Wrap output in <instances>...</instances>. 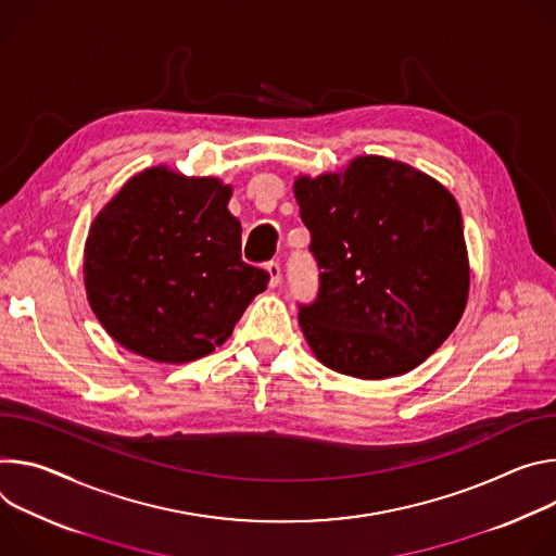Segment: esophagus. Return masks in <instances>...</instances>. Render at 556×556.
Masks as SVG:
<instances>
[{"label": "esophagus", "instance_id": "1", "mask_svg": "<svg viewBox=\"0 0 556 556\" xmlns=\"http://www.w3.org/2000/svg\"><path fill=\"white\" fill-rule=\"evenodd\" d=\"M265 269H267V274H269V287H276V285L280 282V276H282L280 265H278L276 261H271V263L265 265Z\"/></svg>", "mask_w": 556, "mask_h": 556}]
</instances>
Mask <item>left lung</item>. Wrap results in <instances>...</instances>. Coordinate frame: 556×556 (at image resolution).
I'll use <instances>...</instances> for the list:
<instances>
[{
    "label": "left lung",
    "mask_w": 556,
    "mask_h": 556,
    "mask_svg": "<svg viewBox=\"0 0 556 556\" xmlns=\"http://www.w3.org/2000/svg\"><path fill=\"white\" fill-rule=\"evenodd\" d=\"M320 269L298 304L306 342L331 371L382 380L419 366L457 327L468 258L457 201L410 165L359 156L344 174L293 185Z\"/></svg>",
    "instance_id": "1"
}]
</instances>
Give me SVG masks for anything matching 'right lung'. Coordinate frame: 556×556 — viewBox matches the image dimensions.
Segmentation results:
<instances>
[{
  "mask_svg": "<svg viewBox=\"0 0 556 556\" xmlns=\"http://www.w3.org/2000/svg\"><path fill=\"white\" fill-rule=\"evenodd\" d=\"M231 190L152 167L92 223L84 278L94 316L126 349L190 362L231 336L269 274L240 258Z\"/></svg>",
  "mask_w": 556,
  "mask_h": 556,
  "instance_id": "1",
  "label": "right lung"
}]
</instances>
